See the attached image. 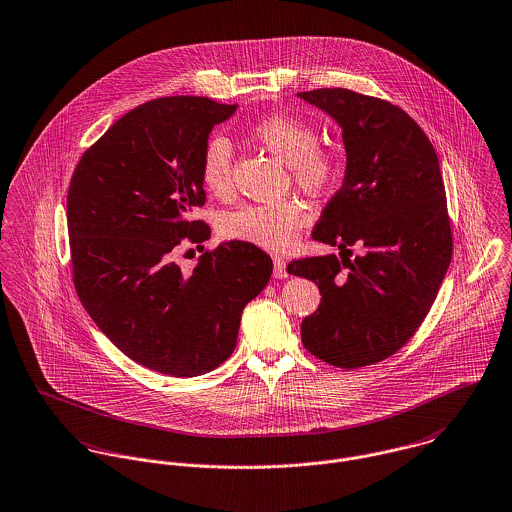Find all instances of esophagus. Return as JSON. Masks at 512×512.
Segmentation results:
<instances>
[{"label":"esophagus","instance_id":"obj_1","mask_svg":"<svg viewBox=\"0 0 512 512\" xmlns=\"http://www.w3.org/2000/svg\"><path fill=\"white\" fill-rule=\"evenodd\" d=\"M272 260H274V278H278V280L288 278V270H286V262H284V258L274 256Z\"/></svg>","mask_w":512,"mask_h":512}]
</instances>
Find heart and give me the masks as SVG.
<instances>
[{"label": "heart", "mask_w": 512, "mask_h": 512, "mask_svg": "<svg viewBox=\"0 0 512 512\" xmlns=\"http://www.w3.org/2000/svg\"><path fill=\"white\" fill-rule=\"evenodd\" d=\"M252 136L288 163L299 189L319 195L337 181L341 169L339 155L317 144V134L309 124L286 114H270L252 126ZM232 157L230 140L220 134L211 136L201 149L199 177L203 187L215 197H224L232 189ZM309 219L307 207L297 199L250 203L224 213L219 230L228 240H240L268 250H286Z\"/></svg>", "instance_id": "heart-1"}]
</instances>
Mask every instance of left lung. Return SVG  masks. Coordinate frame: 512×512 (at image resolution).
<instances>
[{"label": "left lung", "instance_id": "left-lung-1", "mask_svg": "<svg viewBox=\"0 0 512 512\" xmlns=\"http://www.w3.org/2000/svg\"><path fill=\"white\" fill-rule=\"evenodd\" d=\"M343 128L347 171L313 238L341 258L307 256L288 272L311 280L319 307L301 321L303 347L339 368L398 353L426 319L453 254L438 155L400 106L349 88L297 92ZM362 254L353 261L352 246Z\"/></svg>", "mask_w": 512, "mask_h": 512}]
</instances>
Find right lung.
Returning a JSON list of instances; mask_svg holds the SVG:
<instances>
[{
	"mask_svg": "<svg viewBox=\"0 0 512 512\" xmlns=\"http://www.w3.org/2000/svg\"><path fill=\"white\" fill-rule=\"evenodd\" d=\"M234 110L205 96L140 104L82 153L69 185L80 303L126 357L177 378L232 355L244 305L272 276V258L240 240L201 254L193 272L175 262L211 236L205 220L191 219L207 201L199 159Z\"/></svg>",
	"mask_w": 512,
	"mask_h": 512,
	"instance_id": "1",
	"label": "right lung"
}]
</instances>
